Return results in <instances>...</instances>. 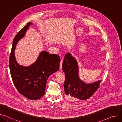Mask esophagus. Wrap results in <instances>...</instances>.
I'll return each mask as SVG.
<instances>
[{
	"label": "esophagus",
	"mask_w": 122,
	"mask_h": 122,
	"mask_svg": "<svg viewBox=\"0 0 122 122\" xmlns=\"http://www.w3.org/2000/svg\"><path fill=\"white\" fill-rule=\"evenodd\" d=\"M62 63H63V59H61L60 63V69H62Z\"/></svg>",
	"instance_id": "1"
}]
</instances>
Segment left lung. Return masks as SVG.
<instances>
[{
  "mask_svg": "<svg viewBox=\"0 0 122 122\" xmlns=\"http://www.w3.org/2000/svg\"><path fill=\"white\" fill-rule=\"evenodd\" d=\"M65 80L64 91L65 98L70 101L85 100L94 94L100 86L101 80L87 83L79 76V67L76 59L70 53L65 55L62 64Z\"/></svg>",
  "mask_w": 122,
  "mask_h": 122,
  "instance_id": "8db88e82",
  "label": "left lung"
}]
</instances>
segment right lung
<instances>
[{
  "label": "right lung",
  "instance_id": "obj_1",
  "mask_svg": "<svg viewBox=\"0 0 122 122\" xmlns=\"http://www.w3.org/2000/svg\"><path fill=\"white\" fill-rule=\"evenodd\" d=\"M32 22H28L15 35L12 43L9 68L13 81L18 91L31 100H38L45 95L48 78L59 69L60 57L42 51L36 60L28 66L20 65L16 60L15 51L19 41L25 35Z\"/></svg>",
  "mask_w": 122,
  "mask_h": 122
}]
</instances>
